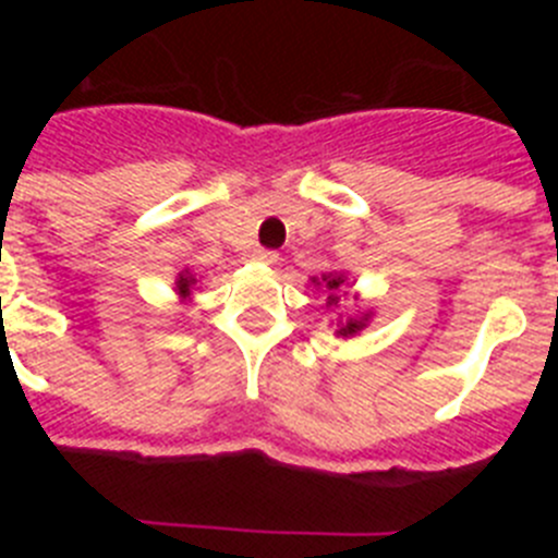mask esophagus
Returning <instances> with one entry per match:
<instances>
[{
    "mask_svg": "<svg viewBox=\"0 0 558 558\" xmlns=\"http://www.w3.org/2000/svg\"><path fill=\"white\" fill-rule=\"evenodd\" d=\"M254 259L263 265H276L279 263V254H276V251H268V248H256Z\"/></svg>",
    "mask_w": 558,
    "mask_h": 558,
    "instance_id": "esophagus-1",
    "label": "esophagus"
}]
</instances>
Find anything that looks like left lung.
Masks as SVG:
<instances>
[{"instance_id": "1", "label": "left lung", "mask_w": 558, "mask_h": 558, "mask_svg": "<svg viewBox=\"0 0 558 558\" xmlns=\"http://www.w3.org/2000/svg\"><path fill=\"white\" fill-rule=\"evenodd\" d=\"M315 284H322L324 293H327V307H340V295H343V284H347V276L343 274H324L322 282L318 279H313ZM368 318H372V313H360V315H352V318H347L343 324H338V335H343V338H352V335H357L360 329L366 327Z\"/></svg>"}]
</instances>
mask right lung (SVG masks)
<instances>
[{
	"label": "right lung",
	"instance_id": "right-lung-1",
	"mask_svg": "<svg viewBox=\"0 0 558 558\" xmlns=\"http://www.w3.org/2000/svg\"><path fill=\"white\" fill-rule=\"evenodd\" d=\"M192 284H195V279H192V276L186 274V270H181V274H179V279H175V290H179V295H181V299H186V295H190Z\"/></svg>",
	"mask_w": 558,
	"mask_h": 558
}]
</instances>
